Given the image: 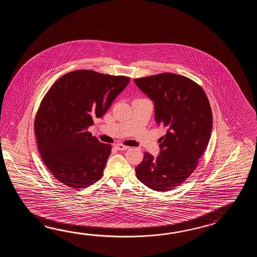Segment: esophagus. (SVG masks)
Listing matches in <instances>:
<instances>
[{
	"label": "esophagus",
	"instance_id": "obj_1",
	"mask_svg": "<svg viewBox=\"0 0 257 257\" xmlns=\"http://www.w3.org/2000/svg\"><path fill=\"white\" fill-rule=\"evenodd\" d=\"M115 149L116 150H118V151H126V150H127L128 148L127 146H125V145H123V144H116L115 146Z\"/></svg>",
	"mask_w": 257,
	"mask_h": 257
}]
</instances>
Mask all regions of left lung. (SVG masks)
Instances as JSON below:
<instances>
[{"label":"left lung","instance_id":"1","mask_svg":"<svg viewBox=\"0 0 257 257\" xmlns=\"http://www.w3.org/2000/svg\"><path fill=\"white\" fill-rule=\"evenodd\" d=\"M137 86L154 103L155 120L166 128L161 153H145L136 167L138 179L157 192L173 190L192 175L208 146L212 112L208 96L197 82L164 72L134 79Z\"/></svg>","mask_w":257,"mask_h":257}]
</instances>
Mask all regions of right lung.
I'll list each match as a JSON object with an SVG mask.
<instances>
[{
  "mask_svg": "<svg viewBox=\"0 0 257 257\" xmlns=\"http://www.w3.org/2000/svg\"><path fill=\"white\" fill-rule=\"evenodd\" d=\"M130 81V77L78 70L60 77L45 94L35 133L44 164L63 185L85 188L102 177L112 146L99 142L88 128Z\"/></svg>",
  "mask_w": 257,
  "mask_h": 257,
  "instance_id": "obj_1",
  "label": "right lung"
}]
</instances>
